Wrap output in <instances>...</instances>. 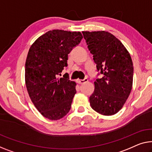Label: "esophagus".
<instances>
[{
	"label": "esophagus",
	"mask_w": 152,
	"mask_h": 152,
	"mask_svg": "<svg viewBox=\"0 0 152 152\" xmlns=\"http://www.w3.org/2000/svg\"><path fill=\"white\" fill-rule=\"evenodd\" d=\"M87 81H88L87 78H84L83 80H78V83L79 84H80V85H82V84H84V83H87Z\"/></svg>",
	"instance_id": "1"
}]
</instances>
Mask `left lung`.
Instances as JSON below:
<instances>
[{
    "mask_svg": "<svg viewBox=\"0 0 152 152\" xmlns=\"http://www.w3.org/2000/svg\"><path fill=\"white\" fill-rule=\"evenodd\" d=\"M82 33L97 70L103 75L94 82L95 90L89 97L90 105L101 115L116 114L132 90L134 73L132 58L123 44L111 33L104 31Z\"/></svg>",
    "mask_w": 152,
    "mask_h": 152,
    "instance_id": "1",
    "label": "left lung"
}]
</instances>
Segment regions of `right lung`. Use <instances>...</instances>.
<instances>
[{
    "label": "right lung",
    "instance_id": "obj_1",
    "mask_svg": "<svg viewBox=\"0 0 152 152\" xmlns=\"http://www.w3.org/2000/svg\"><path fill=\"white\" fill-rule=\"evenodd\" d=\"M80 32L48 31L31 46L25 63V82L30 98L43 116L61 119L69 113L76 93V83L65 74L68 54L80 44Z\"/></svg>",
    "mask_w": 152,
    "mask_h": 152
}]
</instances>
